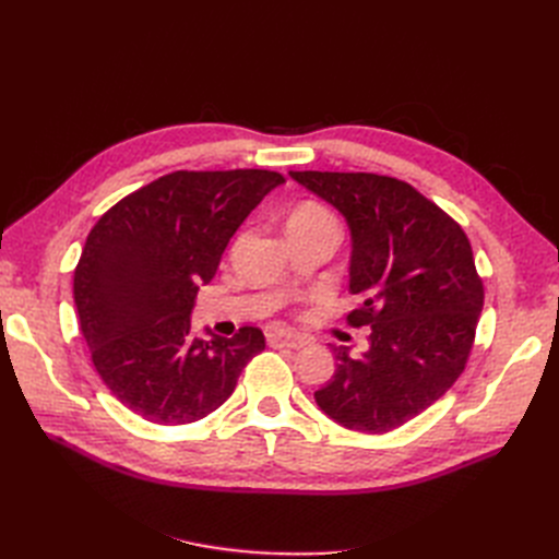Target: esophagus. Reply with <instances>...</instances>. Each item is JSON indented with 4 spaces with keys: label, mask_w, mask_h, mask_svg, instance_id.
<instances>
[{
    "label": "esophagus",
    "mask_w": 559,
    "mask_h": 559,
    "mask_svg": "<svg viewBox=\"0 0 559 559\" xmlns=\"http://www.w3.org/2000/svg\"><path fill=\"white\" fill-rule=\"evenodd\" d=\"M267 345L270 347H292V349H298L306 345V341L302 337L289 333V331H267Z\"/></svg>",
    "instance_id": "esophagus-1"
}]
</instances>
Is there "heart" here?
Returning <instances> with one entry per match:
<instances>
[{
    "instance_id": "obj_1",
    "label": "heart",
    "mask_w": 559,
    "mask_h": 559,
    "mask_svg": "<svg viewBox=\"0 0 559 559\" xmlns=\"http://www.w3.org/2000/svg\"><path fill=\"white\" fill-rule=\"evenodd\" d=\"M337 228L335 216L329 207L319 205V202H302L289 216V233L294 230H312V228Z\"/></svg>"
}]
</instances>
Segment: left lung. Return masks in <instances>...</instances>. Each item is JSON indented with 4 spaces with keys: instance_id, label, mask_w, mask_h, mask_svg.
<instances>
[{
    "instance_id": "obj_1",
    "label": "left lung",
    "mask_w": 559,
    "mask_h": 559,
    "mask_svg": "<svg viewBox=\"0 0 559 559\" xmlns=\"http://www.w3.org/2000/svg\"><path fill=\"white\" fill-rule=\"evenodd\" d=\"M292 177L341 210L352 230L349 292L370 349L335 347V373L314 392L337 425L386 433L425 413L464 373L485 300L464 228L408 181L373 173Z\"/></svg>"
}]
</instances>
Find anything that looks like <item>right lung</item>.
I'll use <instances>...</instances> for the list:
<instances>
[{
  "instance_id": "1",
  "label": "right lung",
  "mask_w": 559,
  "mask_h": 559,
  "mask_svg": "<svg viewBox=\"0 0 559 559\" xmlns=\"http://www.w3.org/2000/svg\"><path fill=\"white\" fill-rule=\"evenodd\" d=\"M282 181L253 167L177 170L97 218L74 267V302L97 376L126 408L154 425H191L265 347L257 326L202 341L189 314L233 233Z\"/></svg>"
}]
</instances>
